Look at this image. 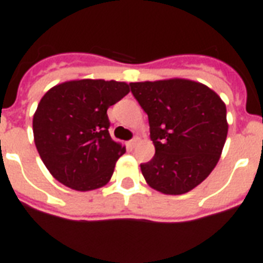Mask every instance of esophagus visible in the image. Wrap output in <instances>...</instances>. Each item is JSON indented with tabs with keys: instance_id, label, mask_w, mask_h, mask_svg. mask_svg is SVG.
I'll list each match as a JSON object with an SVG mask.
<instances>
[{
	"instance_id": "esophagus-1",
	"label": "esophagus",
	"mask_w": 263,
	"mask_h": 263,
	"mask_svg": "<svg viewBox=\"0 0 263 263\" xmlns=\"http://www.w3.org/2000/svg\"><path fill=\"white\" fill-rule=\"evenodd\" d=\"M138 142H139V139H138V138H134V139H131L129 140V142H128V147H131V148H134L136 146V144H138Z\"/></svg>"
}]
</instances>
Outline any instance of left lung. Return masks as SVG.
<instances>
[{
    "instance_id": "obj_1",
    "label": "left lung",
    "mask_w": 263,
    "mask_h": 263,
    "mask_svg": "<svg viewBox=\"0 0 263 263\" xmlns=\"http://www.w3.org/2000/svg\"><path fill=\"white\" fill-rule=\"evenodd\" d=\"M148 116L156 154L140 171L146 183L166 195L199 185L216 168L224 148L227 107L217 92L188 79L129 83Z\"/></svg>"
}]
</instances>
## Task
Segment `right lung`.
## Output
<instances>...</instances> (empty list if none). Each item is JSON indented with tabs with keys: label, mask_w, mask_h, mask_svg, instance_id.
<instances>
[{
	"label": "right lung",
	"mask_w": 263,
	"mask_h": 263,
	"mask_svg": "<svg viewBox=\"0 0 263 263\" xmlns=\"http://www.w3.org/2000/svg\"><path fill=\"white\" fill-rule=\"evenodd\" d=\"M128 92L125 82L80 79L43 95L32 119L34 142L55 180L76 191L107 184L125 147L110 138L106 111Z\"/></svg>",
	"instance_id": "right-lung-1"
}]
</instances>
